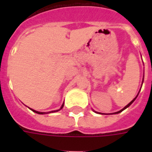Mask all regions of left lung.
<instances>
[{
	"label": "left lung",
	"mask_w": 152,
	"mask_h": 152,
	"mask_svg": "<svg viewBox=\"0 0 152 152\" xmlns=\"http://www.w3.org/2000/svg\"><path fill=\"white\" fill-rule=\"evenodd\" d=\"M137 95H138V94H137ZM136 98H137V97H136ZM136 98H134V99H133V100H132V101H131L130 102H129V104H128L127 106H125V107H124V108L122 109V110H121V111H119V112H115V113H114V114H117V113H120V112H122V111H124V109H126L128 107H129V106L131 105V104H132V103H133V102H134V100H135V99H136Z\"/></svg>",
	"instance_id": "left-lung-1"
}]
</instances>
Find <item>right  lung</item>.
I'll list each match as a JSON object with an SVG mask.
<instances>
[{
  "label": "right lung",
  "mask_w": 152,
  "mask_h": 152,
  "mask_svg": "<svg viewBox=\"0 0 152 152\" xmlns=\"http://www.w3.org/2000/svg\"><path fill=\"white\" fill-rule=\"evenodd\" d=\"M63 104L62 105V107H61V108L59 109V110H61V109L63 108ZM59 110H57V111H53V112H58V111H59ZM31 111L32 112H36V113H37V114H45V112H37V111H35V110H33V109H31Z\"/></svg>",
  "instance_id": "add662e5"
}]
</instances>
